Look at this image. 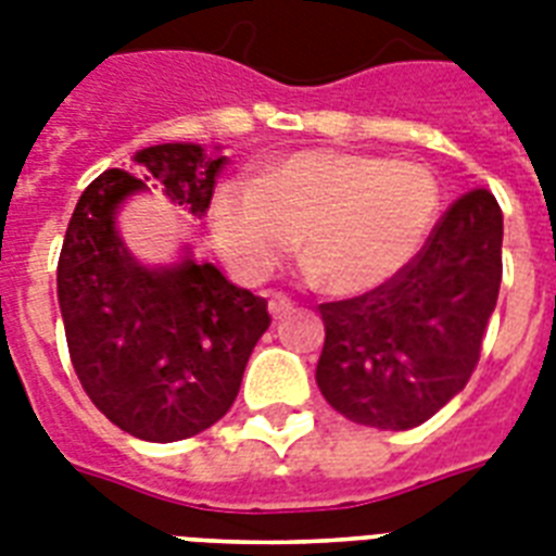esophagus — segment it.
<instances>
[{"instance_id": "esophagus-1", "label": "esophagus", "mask_w": 556, "mask_h": 556, "mask_svg": "<svg viewBox=\"0 0 556 556\" xmlns=\"http://www.w3.org/2000/svg\"><path fill=\"white\" fill-rule=\"evenodd\" d=\"M268 312L274 320H279V317H286L288 312H294V303H291V296H286V294H270Z\"/></svg>"}]
</instances>
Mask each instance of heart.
Masks as SVG:
<instances>
[{
  "label": "heart",
  "mask_w": 556,
  "mask_h": 556,
  "mask_svg": "<svg viewBox=\"0 0 556 556\" xmlns=\"http://www.w3.org/2000/svg\"><path fill=\"white\" fill-rule=\"evenodd\" d=\"M439 210L430 169L355 152H296L253 185L213 199L216 242L236 268L265 274L296 239L331 294L387 286L421 251Z\"/></svg>",
  "instance_id": "heart-1"
}]
</instances>
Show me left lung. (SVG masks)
I'll return each instance as SVG.
<instances>
[{
	"label": "left lung",
	"instance_id": "1",
	"mask_svg": "<svg viewBox=\"0 0 556 556\" xmlns=\"http://www.w3.org/2000/svg\"><path fill=\"white\" fill-rule=\"evenodd\" d=\"M502 282V210L476 187L387 286L323 303L317 387L349 421L409 430L473 375Z\"/></svg>",
	"mask_w": 556,
	"mask_h": 556
}]
</instances>
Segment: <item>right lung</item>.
I'll list each match as a JSON object with an SVG mask.
<instances>
[{
  "label": "right lung",
  "mask_w": 556,
  "mask_h": 556,
  "mask_svg": "<svg viewBox=\"0 0 556 556\" xmlns=\"http://www.w3.org/2000/svg\"><path fill=\"white\" fill-rule=\"evenodd\" d=\"M225 161L199 143L147 147L135 173L106 169L83 190L65 230L56 300L72 366L91 404L135 439L167 444L213 427L270 326L268 303L216 265L185 256L147 268L115 227L117 204L150 181L201 218Z\"/></svg>",
  "instance_id": "right-lung-1"
}]
</instances>
